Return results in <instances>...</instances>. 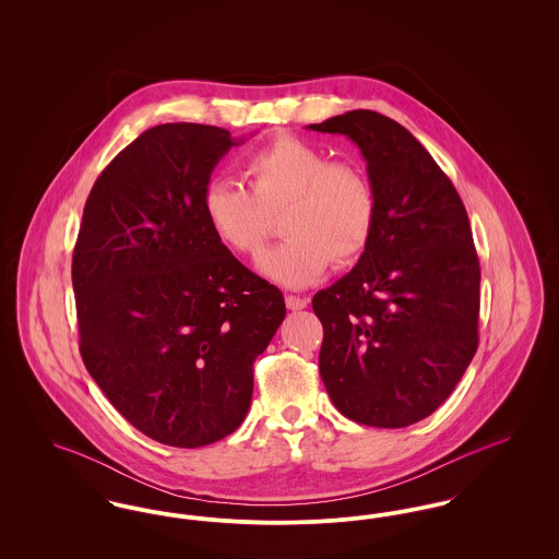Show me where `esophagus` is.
<instances>
[{
	"mask_svg": "<svg viewBox=\"0 0 559 559\" xmlns=\"http://www.w3.org/2000/svg\"><path fill=\"white\" fill-rule=\"evenodd\" d=\"M285 304L289 310H304L308 306V299L306 297H299V295H287L285 297Z\"/></svg>",
	"mask_w": 559,
	"mask_h": 559,
	"instance_id": "34e87169",
	"label": "esophagus"
}]
</instances>
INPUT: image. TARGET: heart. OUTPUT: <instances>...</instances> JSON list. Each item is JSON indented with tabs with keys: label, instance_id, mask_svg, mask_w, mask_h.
Segmentation results:
<instances>
[{
	"label": "heart",
	"instance_id": "obj_1",
	"mask_svg": "<svg viewBox=\"0 0 559 559\" xmlns=\"http://www.w3.org/2000/svg\"><path fill=\"white\" fill-rule=\"evenodd\" d=\"M247 187L215 178L203 192L213 235L230 251L255 258L272 233V213L283 212L287 239L264 253L260 272L292 289L314 283L329 262H354L372 239L377 194L369 174L352 160H329L319 146L278 135L245 163Z\"/></svg>",
	"mask_w": 559,
	"mask_h": 559
}]
</instances>
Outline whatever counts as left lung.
Instances as JSON below:
<instances>
[{"instance_id":"left-lung-1","label":"left lung","mask_w":559,"mask_h":559,"mask_svg":"<svg viewBox=\"0 0 559 559\" xmlns=\"http://www.w3.org/2000/svg\"><path fill=\"white\" fill-rule=\"evenodd\" d=\"M308 128L347 135L377 194L369 247L312 299L322 383L356 424L413 426L451 396L478 349L469 217L449 176L394 119L349 110Z\"/></svg>"}]
</instances>
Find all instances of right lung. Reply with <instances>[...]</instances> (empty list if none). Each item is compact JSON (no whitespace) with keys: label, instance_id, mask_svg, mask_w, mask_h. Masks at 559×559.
<instances>
[{"label":"right lung","instance_id":"obj_1","mask_svg":"<svg viewBox=\"0 0 559 559\" xmlns=\"http://www.w3.org/2000/svg\"><path fill=\"white\" fill-rule=\"evenodd\" d=\"M228 130L163 123L92 188L73 251L80 349L144 436L199 449L242 424L253 362L287 314L283 293L213 235L203 192Z\"/></svg>","mask_w":559,"mask_h":559}]
</instances>
